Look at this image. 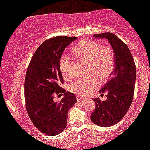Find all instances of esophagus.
Instances as JSON below:
<instances>
[{
  "mask_svg": "<svg viewBox=\"0 0 150 150\" xmlns=\"http://www.w3.org/2000/svg\"><path fill=\"white\" fill-rule=\"evenodd\" d=\"M85 99V98H84L83 97H82V96H77L76 97V99H77V101H82V100H83V99Z\"/></svg>",
  "mask_w": 150,
  "mask_h": 150,
  "instance_id": "34e87169",
  "label": "esophagus"
}]
</instances>
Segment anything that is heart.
Segmentation results:
<instances>
[{
  "mask_svg": "<svg viewBox=\"0 0 150 150\" xmlns=\"http://www.w3.org/2000/svg\"><path fill=\"white\" fill-rule=\"evenodd\" d=\"M73 53L89 63V74H92L101 82L106 81L112 74L116 65V58L110 46L101 45L99 42L83 40L73 49ZM59 68L65 80L73 77L70 60L68 56H62L59 61ZM97 79L91 76L79 79L69 85V90L80 95H87L99 87Z\"/></svg>",
  "mask_w": 150,
  "mask_h": 150,
  "instance_id": "heart-1",
  "label": "heart"
}]
</instances>
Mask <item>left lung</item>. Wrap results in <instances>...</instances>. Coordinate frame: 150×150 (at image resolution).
<instances>
[{"label":"left lung","mask_w":150,"mask_h":150,"mask_svg":"<svg viewBox=\"0 0 150 150\" xmlns=\"http://www.w3.org/2000/svg\"><path fill=\"white\" fill-rule=\"evenodd\" d=\"M95 38L107 39L112 46L116 58L111 77L99 90L101 97L106 93L107 99H94L95 108L91 113L93 123L101 127L116 124L126 114L133 99L136 80V67L128 46L111 32L94 34Z\"/></svg>","instance_id":"1"}]
</instances>
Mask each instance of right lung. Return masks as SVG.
Returning <instances> with one entry per match:
<instances>
[{
  "instance_id": "1",
  "label": "right lung",
  "mask_w": 150,
  "mask_h": 150,
  "mask_svg": "<svg viewBox=\"0 0 150 150\" xmlns=\"http://www.w3.org/2000/svg\"><path fill=\"white\" fill-rule=\"evenodd\" d=\"M76 39L58 36L44 41L34 52L26 72V110L34 126L47 135H58L65 130L68 111L77 102L73 93L61 87L63 78L59 68L63 51ZM63 93L61 101L53 100L55 94Z\"/></svg>"
}]
</instances>
